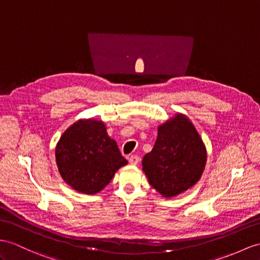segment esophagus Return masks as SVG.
I'll return each mask as SVG.
<instances>
[{"instance_id": "34e87169", "label": "esophagus", "mask_w": 260, "mask_h": 260, "mask_svg": "<svg viewBox=\"0 0 260 260\" xmlns=\"http://www.w3.org/2000/svg\"><path fill=\"white\" fill-rule=\"evenodd\" d=\"M139 161H140V157H139L138 155L132 154V155L129 156V162H130V164H134V166H136V164L139 163Z\"/></svg>"}]
</instances>
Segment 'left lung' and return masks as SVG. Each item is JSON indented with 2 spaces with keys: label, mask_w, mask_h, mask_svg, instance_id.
I'll return each instance as SVG.
<instances>
[{
  "label": "left lung",
  "mask_w": 260,
  "mask_h": 260,
  "mask_svg": "<svg viewBox=\"0 0 260 260\" xmlns=\"http://www.w3.org/2000/svg\"><path fill=\"white\" fill-rule=\"evenodd\" d=\"M206 162L205 147L189 120L178 115L160 125L154 147L142 166L151 186L171 198L193 186Z\"/></svg>",
  "instance_id": "1"
}]
</instances>
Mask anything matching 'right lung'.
I'll use <instances>...</instances> for the list:
<instances>
[{
	"label": "right lung",
	"mask_w": 260,
	"mask_h": 260,
	"mask_svg": "<svg viewBox=\"0 0 260 260\" xmlns=\"http://www.w3.org/2000/svg\"><path fill=\"white\" fill-rule=\"evenodd\" d=\"M56 162L61 178L85 194L101 191L128 163L105 124L92 119L79 120L65 131L56 147Z\"/></svg>",
	"instance_id": "obj_1"
}]
</instances>
